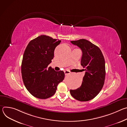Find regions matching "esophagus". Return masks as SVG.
I'll use <instances>...</instances> for the list:
<instances>
[{"instance_id":"34e87169","label":"esophagus","mask_w":127,"mask_h":127,"mask_svg":"<svg viewBox=\"0 0 127 127\" xmlns=\"http://www.w3.org/2000/svg\"><path fill=\"white\" fill-rule=\"evenodd\" d=\"M64 73H65V74L66 75L67 74H69L70 73V71H68V70H65L64 71Z\"/></svg>"}]
</instances>
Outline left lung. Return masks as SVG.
<instances>
[{
	"label": "left lung",
	"instance_id": "obj_1",
	"mask_svg": "<svg viewBox=\"0 0 127 127\" xmlns=\"http://www.w3.org/2000/svg\"><path fill=\"white\" fill-rule=\"evenodd\" d=\"M71 43L81 49L82 56L81 65L85 71L81 86L70 89L71 95L81 101L94 98L100 92L105 76V61L100 49L85 39L72 41Z\"/></svg>",
	"mask_w": 127,
	"mask_h": 127
}]
</instances>
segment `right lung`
Returning a JSON list of instances; mask_svg holds the SVG:
<instances>
[{
  "mask_svg": "<svg viewBox=\"0 0 127 127\" xmlns=\"http://www.w3.org/2000/svg\"><path fill=\"white\" fill-rule=\"evenodd\" d=\"M60 43V40L41 35L31 40L26 47L21 66L22 78L27 90L35 97H51L64 79L63 71L48 67L54 58L55 49Z\"/></svg>",
  "mask_w": 127,
  "mask_h": 127,
  "instance_id": "1",
  "label": "right lung"
}]
</instances>
